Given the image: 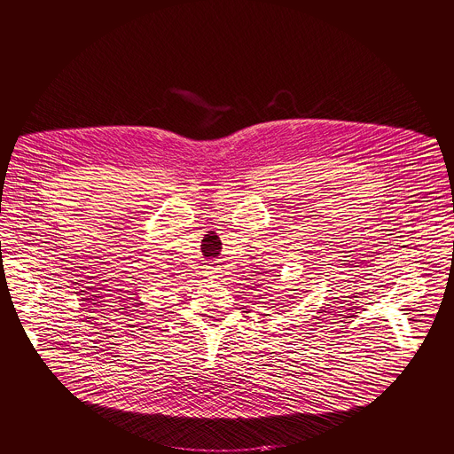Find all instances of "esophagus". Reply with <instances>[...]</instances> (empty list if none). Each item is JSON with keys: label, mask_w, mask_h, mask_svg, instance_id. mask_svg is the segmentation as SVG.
I'll list each match as a JSON object with an SVG mask.
<instances>
[{"label": "esophagus", "mask_w": 454, "mask_h": 454, "mask_svg": "<svg viewBox=\"0 0 454 454\" xmlns=\"http://www.w3.org/2000/svg\"><path fill=\"white\" fill-rule=\"evenodd\" d=\"M210 269H214V270H212V272H217V267H210Z\"/></svg>", "instance_id": "obj_1"}]
</instances>
